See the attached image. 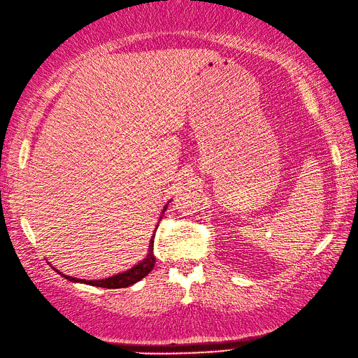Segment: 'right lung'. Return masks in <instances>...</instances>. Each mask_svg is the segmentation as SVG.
Masks as SVG:
<instances>
[{"mask_svg": "<svg viewBox=\"0 0 358 358\" xmlns=\"http://www.w3.org/2000/svg\"><path fill=\"white\" fill-rule=\"evenodd\" d=\"M171 202V199L165 203V207L162 210V215H160V220H162V216L165 213L166 207H169V203ZM157 229V225H156ZM155 235H156V230H152V236L150 238V245H148V253L147 257H145L142 261H138L137 264H134L128 271L117 273V275H113V276H108V278L103 280H82V278H74V276H69V275H64L62 272H58L55 267H52L54 271H57L62 276H64L68 281L72 282H82V284H90V286H96V287H106V289H122V287H128L131 284H134L137 281H141L143 276H147L151 271L152 267H155V253H152V249H155Z\"/></svg>", "mask_w": 358, "mask_h": 358, "instance_id": "obj_1", "label": "right lung"}]
</instances>
